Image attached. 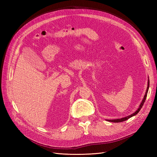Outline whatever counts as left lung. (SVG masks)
Segmentation results:
<instances>
[{"label": "left lung", "instance_id": "8db88e82", "mask_svg": "<svg viewBox=\"0 0 157 157\" xmlns=\"http://www.w3.org/2000/svg\"><path fill=\"white\" fill-rule=\"evenodd\" d=\"M148 82V83H147V90H146V92H145V96H144V97L143 99H142V101H141V103L140 104V105H139L138 109H137V110H136L134 113H132V114H131V115H128V116L125 117L121 118H117V119H112V120H107V119L106 121H109V122H120L125 121L128 120V118H131V117H134V116L136 115L137 114L140 112V111L141 110V109L142 108V107H143L144 104V102H145V99H146L147 95V92H148L149 88V78H148V82Z\"/></svg>", "mask_w": 157, "mask_h": 157}]
</instances>
